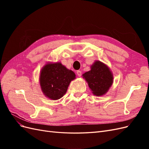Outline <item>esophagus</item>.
Returning a JSON list of instances; mask_svg holds the SVG:
<instances>
[{"label":"esophagus","instance_id":"1","mask_svg":"<svg viewBox=\"0 0 149 149\" xmlns=\"http://www.w3.org/2000/svg\"><path fill=\"white\" fill-rule=\"evenodd\" d=\"M76 74H77V75L79 76V77H80V76H81V71L78 70V71H76Z\"/></svg>","mask_w":149,"mask_h":149}]
</instances>
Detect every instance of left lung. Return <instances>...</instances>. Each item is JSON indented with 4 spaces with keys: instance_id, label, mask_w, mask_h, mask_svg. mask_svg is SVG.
Returning <instances> with one entry per match:
<instances>
[{
    "instance_id": "8db88e82",
    "label": "left lung",
    "mask_w": 149,
    "mask_h": 149,
    "mask_svg": "<svg viewBox=\"0 0 149 149\" xmlns=\"http://www.w3.org/2000/svg\"><path fill=\"white\" fill-rule=\"evenodd\" d=\"M93 94L96 96L104 95L113 83V74L110 68L100 61H95L91 70L83 74Z\"/></svg>"
}]
</instances>
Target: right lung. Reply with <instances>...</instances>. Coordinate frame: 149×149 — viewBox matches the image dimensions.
<instances>
[{
	"label": "right lung",
	"mask_w": 149,
	"mask_h": 149,
	"mask_svg": "<svg viewBox=\"0 0 149 149\" xmlns=\"http://www.w3.org/2000/svg\"><path fill=\"white\" fill-rule=\"evenodd\" d=\"M75 78L74 72L61 63L49 62L42 68L39 81L44 95L49 100H58L65 95L71 81Z\"/></svg>",
	"instance_id": "obj_1"
}]
</instances>
